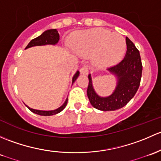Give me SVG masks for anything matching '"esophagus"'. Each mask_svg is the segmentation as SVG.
Returning <instances> with one entry per match:
<instances>
[{
	"label": "esophagus",
	"mask_w": 161,
	"mask_h": 161,
	"mask_svg": "<svg viewBox=\"0 0 161 161\" xmlns=\"http://www.w3.org/2000/svg\"><path fill=\"white\" fill-rule=\"evenodd\" d=\"M80 74L87 75V74H88V73H89L88 67H87V66H86V65L83 66V67H81L80 69Z\"/></svg>",
	"instance_id": "34e87169"
}]
</instances>
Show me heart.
<instances>
[{
  "instance_id": "b5f03b06",
  "label": "heart",
  "mask_w": 161,
  "mask_h": 161,
  "mask_svg": "<svg viewBox=\"0 0 161 161\" xmlns=\"http://www.w3.org/2000/svg\"><path fill=\"white\" fill-rule=\"evenodd\" d=\"M71 42L81 55L92 56L93 64L98 68H105L121 60L126 46L122 35L101 28L76 33Z\"/></svg>"
}]
</instances>
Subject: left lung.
<instances>
[{
	"mask_svg": "<svg viewBox=\"0 0 161 161\" xmlns=\"http://www.w3.org/2000/svg\"><path fill=\"white\" fill-rule=\"evenodd\" d=\"M127 50L125 57L108 70L118 77V84L112 95L99 97L92 86L91 74L88 75L87 94L92 106L101 111H115L124 107L134 97L138 90L142 77V65L140 51L126 37Z\"/></svg>",
	"mask_w": 161,
	"mask_h": 161,
	"instance_id": "1",
	"label": "left lung"
}]
</instances>
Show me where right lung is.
I'll return each mask as SVG.
<instances>
[{
    "instance_id": "right-lung-1",
    "label": "right lung",
    "mask_w": 161,
    "mask_h": 161,
    "mask_svg": "<svg viewBox=\"0 0 161 161\" xmlns=\"http://www.w3.org/2000/svg\"><path fill=\"white\" fill-rule=\"evenodd\" d=\"M59 39V33L56 29H49V30H47L44 31L41 36H38L36 39H33L32 40H31V42L28 44V46H26L25 49H28V48L32 47V46H43V45H55L58 42ZM79 71H77L74 76L73 77V80L72 83H74V81L76 80V79L77 78V77L79 76ZM67 101L68 99L67 98V100L65 101V102L64 103V105L59 108L56 109V110H52V111H41V110H36V109H33L29 108V106H27L28 108L33 113L37 114V115H43V116H49V115H56V114L59 113L61 111L64 110L65 108L66 105L67 104Z\"/></svg>"
}]
</instances>
